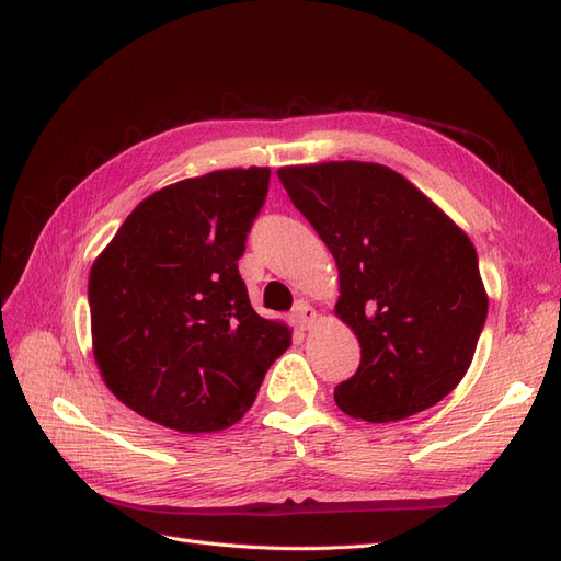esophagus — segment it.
<instances>
[{
    "label": "esophagus",
    "instance_id": "34e87169",
    "mask_svg": "<svg viewBox=\"0 0 561 561\" xmlns=\"http://www.w3.org/2000/svg\"><path fill=\"white\" fill-rule=\"evenodd\" d=\"M293 320H295L297 328L307 330V328H311V322L316 320V309L309 307L307 301H297V307L293 311Z\"/></svg>",
    "mask_w": 561,
    "mask_h": 561
}]
</instances>
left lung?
I'll return each mask as SVG.
<instances>
[{
	"label": "left lung",
	"instance_id": "1",
	"mask_svg": "<svg viewBox=\"0 0 561 561\" xmlns=\"http://www.w3.org/2000/svg\"><path fill=\"white\" fill-rule=\"evenodd\" d=\"M278 178L334 254V309L360 342L358 369L334 388L339 410L386 423L447 398L472 363L489 307L468 236L379 163L290 165Z\"/></svg>",
	"mask_w": 561,
	"mask_h": 561
}]
</instances>
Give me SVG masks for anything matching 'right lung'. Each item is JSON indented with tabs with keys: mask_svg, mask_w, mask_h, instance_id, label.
<instances>
[{
	"mask_svg": "<svg viewBox=\"0 0 561 561\" xmlns=\"http://www.w3.org/2000/svg\"><path fill=\"white\" fill-rule=\"evenodd\" d=\"M268 168L182 180L135 208L89 278L95 363L133 412L180 433L233 426L290 330L252 309L239 260Z\"/></svg>",
	"mask_w": 561,
	"mask_h": 561,
	"instance_id": "obj_1",
	"label": "right lung"
}]
</instances>
